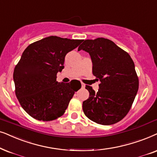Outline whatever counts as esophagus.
<instances>
[{"label":"esophagus","mask_w":157,"mask_h":157,"mask_svg":"<svg viewBox=\"0 0 157 157\" xmlns=\"http://www.w3.org/2000/svg\"><path fill=\"white\" fill-rule=\"evenodd\" d=\"M81 87H82V88H84L85 87V84L83 83H81Z\"/></svg>","instance_id":"obj_1"}]
</instances>
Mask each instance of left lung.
<instances>
[{"instance_id":"obj_1","label":"left lung","mask_w":157,"mask_h":157,"mask_svg":"<svg viewBox=\"0 0 157 157\" xmlns=\"http://www.w3.org/2000/svg\"><path fill=\"white\" fill-rule=\"evenodd\" d=\"M89 54L92 72L101 81L95 93L90 86L83 110L91 121L104 125L121 121L127 115L138 90L135 65L129 54L105 38L84 40L78 50Z\"/></svg>"}]
</instances>
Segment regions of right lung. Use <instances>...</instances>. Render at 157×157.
I'll return each mask as SVG.
<instances>
[{"label": "right lung", "mask_w": 157, "mask_h": 157, "mask_svg": "<svg viewBox=\"0 0 157 157\" xmlns=\"http://www.w3.org/2000/svg\"><path fill=\"white\" fill-rule=\"evenodd\" d=\"M83 41L50 36L29 44L23 52L14 68L13 81L20 105L32 117L50 121L65 113L81 87L76 90L72 81L58 82L57 74L64 68L66 54Z\"/></svg>", "instance_id": "1"}]
</instances>
